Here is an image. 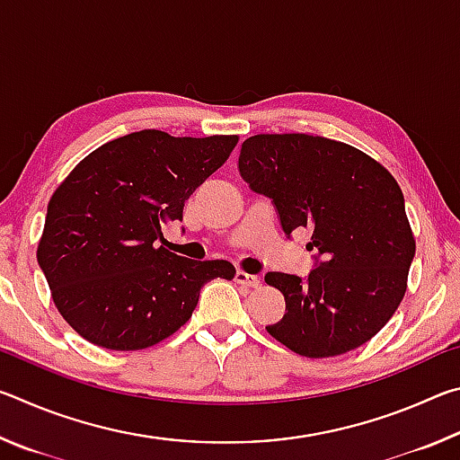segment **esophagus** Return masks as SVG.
<instances>
[{"instance_id":"34e87169","label":"esophagus","mask_w":460,"mask_h":460,"mask_svg":"<svg viewBox=\"0 0 460 460\" xmlns=\"http://www.w3.org/2000/svg\"><path fill=\"white\" fill-rule=\"evenodd\" d=\"M235 282L237 284H243V286H249V288H258L260 286V278L239 270V271H235Z\"/></svg>"}]
</instances>
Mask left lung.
Wrapping results in <instances>:
<instances>
[{
  "label": "left lung",
  "instance_id": "left-lung-1",
  "mask_svg": "<svg viewBox=\"0 0 460 460\" xmlns=\"http://www.w3.org/2000/svg\"><path fill=\"white\" fill-rule=\"evenodd\" d=\"M239 174L274 202L288 237L313 233L306 278L268 271L286 313L266 326L310 359L342 355L384 329L406 294L416 253L403 194L357 147L308 134H260L241 144Z\"/></svg>",
  "mask_w": 460,
  "mask_h": 460
}]
</instances>
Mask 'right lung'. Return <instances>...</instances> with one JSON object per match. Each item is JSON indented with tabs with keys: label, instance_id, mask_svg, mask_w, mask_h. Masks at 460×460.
I'll list each match as a JSON object with an SVG mask.
<instances>
[{
	"label": "right lung",
	"instance_id": "add662e5",
	"mask_svg": "<svg viewBox=\"0 0 460 460\" xmlns=\"http://www.w3.org/2000/svg\"><path fill=\"white\" fill-rule=\"evenodd\" d=\"M235 146L237 136L134 131L91 152L54 190L38 266L83 339L113 351L152 347L189 321L208 279H233L229 261L186 260L155 241Z\"/></svg>",
	"mask_w": 460,
	"mask_h": 460
}]
</instances>
